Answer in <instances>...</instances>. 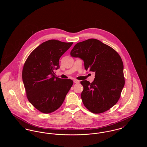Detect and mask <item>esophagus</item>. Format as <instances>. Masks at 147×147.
Segmentation results:
<instances>
[{
  "label": "esophagus",
  "instance_id": "obj_1",
  "mask_svg": "<svg viewBox=\"0 0 147 147\" xmlns=\"http://www.w3.org/2000/svg\"><path fill=\"white\" fill-rule=\"evenodd\" d=\"M73 82H74V83H76V84L79 83V82H80V81L78 80H77V79H74V80H73Z\"/></svg>",
  "mask_w": 147,
  "mask_h": 147
}]
</instances>
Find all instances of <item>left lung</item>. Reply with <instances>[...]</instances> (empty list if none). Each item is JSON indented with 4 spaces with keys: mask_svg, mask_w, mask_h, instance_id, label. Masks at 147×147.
Segmentation results:
<instances>
[{
    "mask_svg": "<svg viewBox=\"0 0 147 147\" xmlns=\"http://www.w3.org/2000/svg\"><path fill=\"white\" fill-rule=\"evenodd\" d=\"M70 56L84 61L86 70L95 73L94 80L80 82L81 98L85 107L94 113H103L115 105L125 85L123 64L119 53L100 41L91 38L77 43Z\"/></svg>",
    "mask_w": 147,
    "mask_h": 147,
    "instance_id": "obj_1",
    "label": "left lung"
}]
</instances>
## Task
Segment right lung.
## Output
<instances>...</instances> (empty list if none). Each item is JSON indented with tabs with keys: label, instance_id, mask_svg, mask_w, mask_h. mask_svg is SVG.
I'll return each instance as SVG.
<instances>
[{
	"label": "right lung",
	"instance_id": "add662e5",
	"mask_svg": "<svg viewBox=\"0 0 147 147\" xmlns=\"http://www.w3.org/2000/svg\"><path fill=\"white\" fill-rule=\"evenodd\" d=\"M73 42L50 40L43 42L28 56L22 77L29 102L44 113L54 112L63 104L73 85L72 80L55 77L59 60Z\"/></svg>",
	"mask_w": 147,
	"mask_h": 147
}]
</instances>
